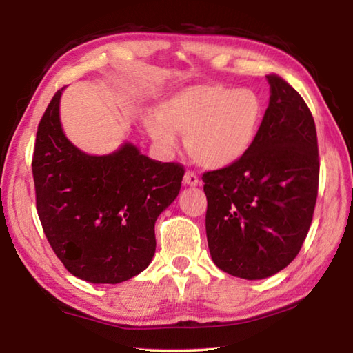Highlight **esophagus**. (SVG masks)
<instances>
[{"mask_svg": "<svg viewBox=\"0 0 353 353\" xmlns=\"http://www.w3.org/2000/svg\"><path fill=\"white\" fill-rule=\"evenodd\" d=\"M183 183L190 185V187H196V185L201 183V181L193 171H187V172H185V176H183Z\"/></svg>", "mask_w": 353, "mask_h": 353, "instance_id": "1", "label": "esophagus"}]
</instances>
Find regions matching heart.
Masks as SVG:
<instances>
[{"label":"heart","instance_id":"b5f03b06","mask_svg":"<svg viewBox=\"0 0 353 353\" xmlns=\"http://www.w3.org/2000/svg\"><path fill=\"white\" fill-rule=\"evenodd\" d=\"M263 101L250 88L193 85L159 107V117L146 118L151 139L165 151L185 135V148L196 163L210 170L240 162L255 145L263 123Z\"/></svg>","mask_w":353,"mask_h":353}]
</instances>
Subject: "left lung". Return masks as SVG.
Masks as SVG:
<instances>
[{
	"label": "left lung",
	"instance_id": "1",
	"mask_svg": "<svg viewBox=\"0 0 353 353\" xmlns=\"http://www.w3.org/2000/svg\"><path fill=\"white\" fill-rule=\"evenodd\" d=\"M270 105L240 162L202 176L210 255L230 276L260 280L282 271L305 241L318 198V135L305 101L266 76Z\"/></svg>",
	"mask_w": 353,
	"mask_h": 353
}]
</instances>
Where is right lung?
Here are the masks:
<instances>
[{
  "label": "right lung",
  "mask_w": 353,
  "mask_h": 353,
  "mask_svg": "<svg viewBox=\"0 0 353 353\" xmlns=\"http://www.w3.org/2000/svg\"><path fill=\"white\" fill-rule=\"evenodd\" d=\"M57 90L41 117L32 176L41 227L68 272L90 283H121L145 271L154 225L177 198L181 163H163L130 143L88 155L65 137Z\"/></svg>",
  "instance_id": "1"
}]
</instances>
